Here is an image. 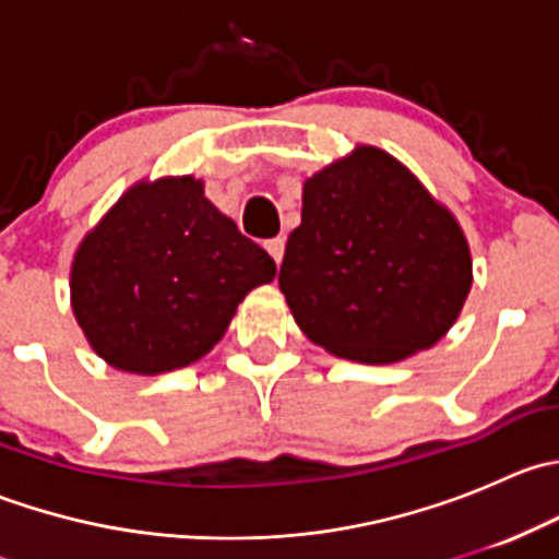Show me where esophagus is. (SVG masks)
I'll return each mask as SVG.
<instances>
[{
	"mask_svg": "<svg viewBox=\"0 0 559 559\" xmlns=\"http://www.w3.org/2000/svg\"><path fill=\"white\" fill-rule=\"evenodd\" d=\"M284 246H286L284 238H273V240H267V243H264L270 257L275 259V264H281V259H284Z\"/></svg>",
	"mask_w": 559,
	"mask_h": 559,
	"instance_id": "1",
	"label": "esophagus"
}]
</instances>
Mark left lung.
I'll return each instance as SVG.
<instances>
[{
    "mask_svg": "<svg viewBox=\"0 0 559 559\" xmlns=\"http://www.w3.org/2000/svg\"><path fill=\"white\" fill-rule=\"evenodd\" d=\"M278 286L313 343L386 365L447 335L471 292V253L452 213L362 145L306 180Z\"/></svg>",
    "mask_w": 559,
    "mask_h": 559,
    "instance_id": "8db88e82",
    "label": "left lung"
}]
</instances>
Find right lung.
I'll return each instance as SVG.
<instances>
[{"label":"right lung","instance_id":"obj_1","mask_svg":"<svg viewBox=\"0 0 559 559\" xmlns=\"http://www.w3.org/2000/svg\"><path fill=\"white\" fill-rule=\"evenodd\" d=\"M275 262L194 178L140 183L72 262V311L112 368L156 376L205 357Z\"/></svg>","mask_w":559,"mask_h":559}]
</instances>
